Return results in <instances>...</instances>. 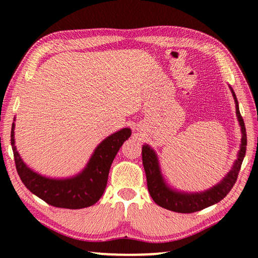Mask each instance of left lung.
<instances>
[{"mask_svg":"<svg viewBox=\"0 0 258 258\" xmlns=\"http://www.w3.org/2000/svg\"><path fill=\"white\" fill-rule=\"evenodd\" d=\"M231 92H232L235 101V109H237L239 124L241 126V146H240L238 158L234 161L232 169L226 174V176L218 184L214 185L209 190L199 192V194L198 192L197 194H187V192L172 190L171 187L166 184L163 175H161L156 152L148 145L142 147V163L147 176L148 190H149V194L151 198L154 199V202L157 205H159L160 207L176 213L199 212L204 208L221 202L233 187L238 178L240 168H241L244 155H246L247 134L242 116L239 110L238 100L235 98L232 89H231Z\"/></svg>","mask_w":258,"mask_h":258,"instance_id":"left-lung-1","label":"left lung"}]
</instances>
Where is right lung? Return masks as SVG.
Wrapping results in <instances>:
<instances>
[{"label": "right lung", "mask_w": 258, "mask_h": 258, "mask_svg": "<svg viewBox=\"0 0 258 258\" xmlns=\"http://www.w3.org/2000/svg\"><path fill=\"white\" fill-rule=\"evenodd\" d=\"M131 134L130 128L111 134L97 147L86 167L80 174L58 180L42 176L26 166L16 149L15 124H12L11 146L17 172L25 186L51 206L68 209L90 207L103 195L112 160Z\"/></svg>", "instance_id": "obj_1"}]
</instances>
